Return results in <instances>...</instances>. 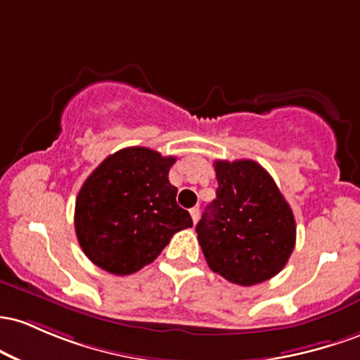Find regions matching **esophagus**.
<instances>
[{"instance_id": "34e87169", "label": "esophagus", "mask_w": 360, "mask_h": 360, "mask_svg": "<svg viewBox=\"0 0 360 360\" xmlns=\"http://www.w3.org/2000/svg\"><path fill=\"white\" fill-rule=\"evenodd\" d=\"M191 216H192L193 224H197V221H199V216H200L199 207H192V209H191Z\"/></svg>"}]
</instances>
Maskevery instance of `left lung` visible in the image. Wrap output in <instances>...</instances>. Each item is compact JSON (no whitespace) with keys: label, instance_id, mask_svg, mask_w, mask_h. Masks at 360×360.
Here are the masks:
<instances>
[{"label":"left lung","instance_id":"1","mask_svg":"<svg viewBox=\"0 0 360 360\" xmlns=\"http://www.w3.org/2000/svg\"><path fill=\"white\" fill-rule=\"evenodd\" d=\"M216 199L195 226L212 272L238 285L277 276L296 245V221L272 176L252 160L216 161Z\"/></svg>","mask_w":360,"mask_h":360}]
</instances>
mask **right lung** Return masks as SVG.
<instances>
[{
	"mask_svg": "<svg viewBox=\"0 0 360 360\" xmlns=\"http://www.w3.org/2000/svg\"><path fill=\"white\" fill-rule=\"evenodd\" d=\"M175 156L149 148H124L105 158L76 197L75 229L95 265L129 276L149 265L175 233L192 228L168 180Z\"/></svg>",
	"mask_w": 360,
	"mask_h": 360,
	"instance_id": "obj_1",
	"label": "right lung"
}]
</instances>
